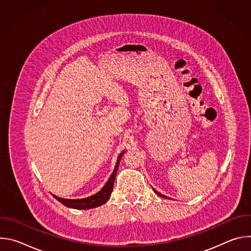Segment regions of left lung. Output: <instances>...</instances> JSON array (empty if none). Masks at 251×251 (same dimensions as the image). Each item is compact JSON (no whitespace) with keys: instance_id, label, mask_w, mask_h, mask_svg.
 <instances>
[{"instance_id":"1","label":"left lung","mask_w":251,"mask_h":251,"mask_svg":"<svg viewBox=\"0 0 251 251\" xmlns=\"http://www.w3.org/2000/svg\"><path fill=\"white\" fill-rule=\"evenodd\" d=\"M154 192H155V193H156V194H157V195H158V196H159V197H162V198H165V199H168V198H167V197H166V196H164V195H162V194H160V193H158V192H157V191H156V190H154Z\"/></svg>"}]
</instances>
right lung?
<instances>
[{
  "label": "right lung",
  "instance_id": "add662e5",
  "mask_svg": "<svg viewBox=\"0 0 251 251\" xmlns=\"http://www.w3.org/2000/svg\"><path fill=\"white\" fill-rule=\"evenodd\" d=\"M124 152H122L118 159H117V163L115 166V169L113 171V174L110 176L109 180L107 181V183L105 184V186L103 187V189H101V191H99L97 194L85 198V199H80V200H68V199H61L58 198L56 196H53L58 201H60L63 205L67 206V207H71V208H76V209H88V208H93V207H97L102 205L103 203H105L107 201L109 200L111 193L113 191V186H114V181L115 177L117 175V170L119 168V164H120V160L123 156Z\"/></svg>",
  "mask_w": 251,
  "mask_h": 251
}]
</instances>
